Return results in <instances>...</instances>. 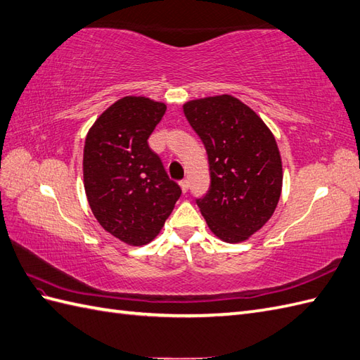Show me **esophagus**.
<instances>
[{
	"label": "esophagus",
	"mask_w": 360,
	"mask_h": 360,
	"mask_svg": "<svg viewBox=\"0 0 360 360\" xmlns=\"http://www.w3.org/2000/svg\"><path fill=\"white\" fill-rule=\"evenodd\" d=\"M179 186H181V190L184 191V193H187V190H188V181H187V179H182V181L179 182Z\"/></svg>",
	"instance_id": "1"
}]
</instances>
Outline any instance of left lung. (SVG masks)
<instances>
[{
    "mask_svg": "<svg viewBox=\"0 0 360 360\" xmlns=\"http://www.w3.org/2000/svg\"><path fill=\"white\" fill-rule=\"evenodd\" d=\"M182 108L210 164V190L198 199L200 214L221 240L244 242L278 207L283 178L278 142L261 116L231 95L191 99Z\"/></svg>",
    "mask_w": 360,
    "mask_h": 360,
    "instance_id": "8db88e82",
    "label": "left lung"
}]
</instances>
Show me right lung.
<instances>
[{
  "instance_id": "obj_1",
  "label": "right lung",
  "mask_w": 360,
  "mask_h": 360,
  "mask_svg": "<svg viewBox=\"0 0 360 360\" xmlns=\"http://www.w3.org/2000/svg\"><path fill=\"white\" fill-rule=\"evenodd\" d=\"M165 108L146 96H124L98 116L86 136L82 176L91 213L127 245H146L160 235L181 196L147 142Z\"/></svg>"
}]
</instances>
